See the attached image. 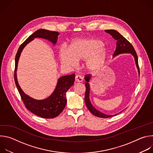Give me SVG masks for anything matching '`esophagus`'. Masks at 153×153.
Instances as JSON below:
<instances>
[{"label":"esophagus","instance_id":"1","mask_svg":"<svg viewBox=\"0 0 153 153\" xmlns=\"http://www.w3.org/2000/svg\"><path fill=\"white\" fill-rule=\"evenodd\" d=\"M75 80L77 82H82L83 81V77L81 76L76 75L75 77Z\"/></svg>","mask_w":153,"mask_h":153}]
</instances>
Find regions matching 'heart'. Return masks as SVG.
<instances>
[{
	"label": "heart",
	"instance_id": "obj_1",
	"mask_svg": "<svg viewBox=\"0 0 153 153\" xmlns=\"http://www.w3.org/2000/svg\"><path fill=\"white\" fill-rule=\"evenodd\" d=\"M108 52L103 42L96 38H78L74 39L69 47L62 46L59 58L62 64L74 68L79 60H85V67L91 73L101 70L106 63Z\"/></svg>",
	"mask_w": 153,
	"mask_h": 153
}]
</instances>
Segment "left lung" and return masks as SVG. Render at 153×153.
Here are the masks:
<instances>
[{"instance_id": "1", "label": "left lung", "mask_w": 153, "mask_h": 153, "mask_svg": "<svg viewBox=\"0 0 153 153\" xmlns=\"http://www.w3.org/2000/svg\"><path fill=\"white\" fill-rule=\"evenodd\" d=\"M105 32L110 34L115 40H117L116 43V51H114L113 57L117 56L120 54L123 53H130L131 54L134 58V60L136 62V65L137 68L138 70V73H139V65H138V57L136 54V52L133 48V45L131 44V43L123 37L122 36L118 31L114 30H105ZM91 77L90 75H86L85 77V80L86 81L85 83V87H86V91H85V102L86 104V106L87 108L88 109L89 111L94 116L101 117V118H108V117H111L112 116H116L117 114H116L114 115H106L105 114L97 110L93 106V105L91 103L90 99V80L91 79ZM123 111H120V113L122 112Z\"/></svg>"}]
</instances>
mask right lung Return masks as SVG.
Masks as SVG:
<instances>
[{
	"mask_svg": "<svg viewBox=\"0 0 153 153\" xmlns=\"http://www.w3.org/2000/svg\"><path fill=\"white\" fill-rule=\"evenodd\" d=\"M59 35V33L57 31H51L44 29L37 30L20 46L15 58L14 81L21 98L27 110L36 116L45 119L54 118L63 110L67 103L66 93L74 84L75 74H73L60 77L57 80L54 91L49 97L45 99L36 100L26 94L19 86L17 78V65L23 49L35 38L38 37L48 40L55 45Z\"/></svg>",
	"mask_w": 153,
	"mask_h": 153,
	"instance_id": "obj_1",
	"label": "right lung"
}]
</instances>
